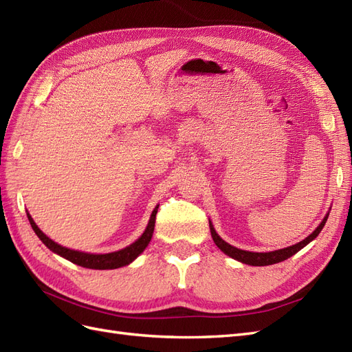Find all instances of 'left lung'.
<instances>
[{"instance_id": "8db88e82", "label": "left lung", "mask_w": 352, "mask_h": 352, "mask_svg": "<svg viewBox=\"0 0 352 352\" xmlns=\"http://www.w3.org/2000/svg\"><path fill=\"white\" fill-rule=\"evenodd\" d=\"M327 217H329V214L322 219V221L320 223V226L315 229L308 238H305L303 241L297 242V244H294L292 247H287V248H283V250H276V251H269V253H253V251H245V250H239L236 247H232L230 244H228L226 241H223L219 236V233L215 232L211 221H210V230H211V236H212V239L215 242V245H217L224 254H228L229 257L235 258V260H238V262L245 263V265L267 266V265H275V263H279V262H284V260L294 256L297 251H300L303 247L308 245L311 241H314L315 238L318 236V233L322 230L324 224H326V221H327Z\"/></svg>"}]
</instances>
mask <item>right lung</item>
I'll use <instances>...</instances> for the list:
<instances>
[{"label":"right lung","instance_id":"add662e5","mask_svg":"<svg viewBox=\"0 0 352 352\" xmlns=\"http://www.w3.org/2000/svg\"><path fill=\"white\" fill-rule=\"evenodd\" d=\"M157 208H159V205L155 210H153L146 230H144L142 235L137 241H135L133 244H131L129 247H126L123 250L114 251V253H108V254H90V253H83V251H76V250H69V248L62 247V245L56 244L55 241H52L50 238L44 235V233L38 229L37 224H35V221L32 220L30 214H26V215H28V220L31 223V228L35 232V235H37L43 241V244L46 245L50 251H53V253H56L60 257L69 260V262H73L74 265L87 267V269H117V267H122V266L132 263L133 260L137 258L144 250H146V247L148 245V242L153 236V230H155Z\"/></svg>","mask_w":352,"mask_h":352}]
</instances>
